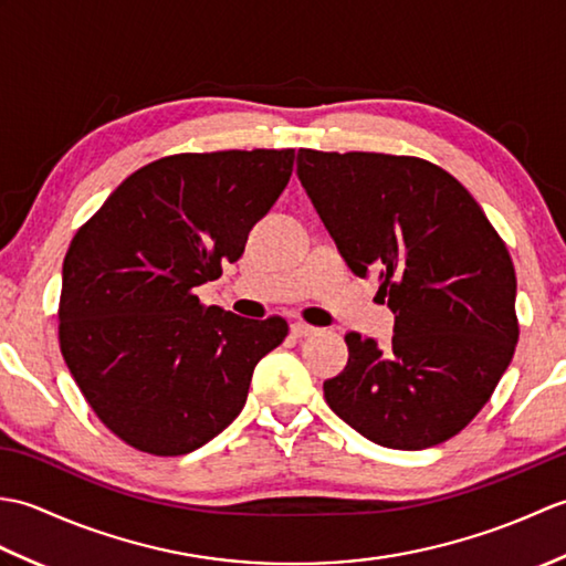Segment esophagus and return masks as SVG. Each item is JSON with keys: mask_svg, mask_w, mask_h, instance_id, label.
I'll use <instances>...</instances> for the list:
<instances>
[{"mask_svg": "<svg viewBox=\"0 0 566 566\" xmlns=\"http://www.w3.org/2000/svg\"><path fill=\"white\" fill-rule=\"evenodd\" d=\"M314 333H316V328L308 326V323H302V321L292 323V335H294V338H308V335H314Z\"/></svg>", "mask_w": 566, "mask_h": 566, "instance_id": "1", "label": "esophagus"}]
</instances>
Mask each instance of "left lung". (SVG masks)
Segmentation results:
<instances>
[{"instance_id": "1", "label": "left lung", "mask_w": 566, "mask_h": 566, "mask_svg": "<svg viewBox=\"0 0 566 566\" xmlns=\"http://www.w3.org/2000/svg\"><path fill=\"white\" fill-rule=\"evenodd\" d=\"M296 175L347 268L375 274L396 316L384 350L345 335L347 365L323 381L328 406L381 448L450 440L491 399L518 343L506 243L450 172L411 155L302 148Z\"/></svg>"}]
</instances>
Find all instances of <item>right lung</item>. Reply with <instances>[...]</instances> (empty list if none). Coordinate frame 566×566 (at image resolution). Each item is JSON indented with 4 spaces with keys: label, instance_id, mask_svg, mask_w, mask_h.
<instances>
[{
    "label": "right lung",
    "instance_id": "right-lung-1",
    "mask_svg": "<svg viewBox=\"0 0 566 566\" xmlns=\"http://www.w3.org/2000/svg\"><path fill=\"white\" fill-rule=\"evenodd\" d=\"M294 170V150L179 153L140 167L72 238L60 353L102 423L177 457L243 411L252 369L290 326L203 306L195 290L245 250Z\"/></svg>",
    "mask_w": 566,
    "mask_h": 566
}]
</instances>
